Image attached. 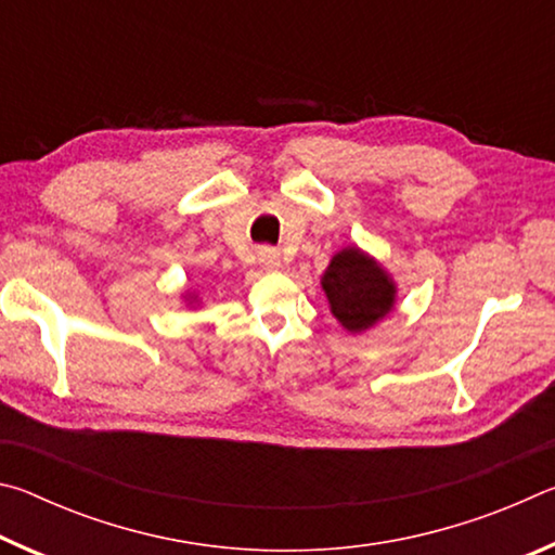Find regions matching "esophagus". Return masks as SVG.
I'll use <instances>...</instances> for the list:
<instances>
[{"label": "esophagus", "mask_w": 555, "mask_h": 555, "mask_svg": "<svg viewBox=\"0 0 555 555\" xmlns=\"http://www.w3.org/2000/svg\"><path fill=\"white\" fill-rule=\"evenodd\" d=\"M259 261L264 264L267 269H276L281 264V257H279V249L274 247H261L259 249Z\"/></svg>", "instance_id": "esophagus-1"}]
</instances>
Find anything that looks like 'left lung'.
I'll list each match as a JSON object with an SVG mask.
<instances>
[{
	"label": "left lung",
	"instance_id": "8db88e82",
	"mask_svg": "<svg viewBox=\"0 0 555 555\" xmlns=\"http://www.w3.org/2000/svg\"><path fill=\"white\" fill-rule=\"evenodd\" d=\"M331 311L347 331H367L393 306V284L389 276L357 247L335 255L323 276Z\"/></svg>",
	"mask_w": 555,
	"mask_h": 555
}]
</instances>
